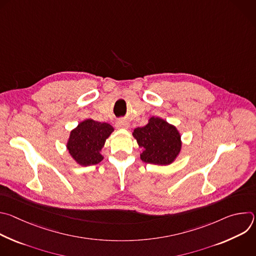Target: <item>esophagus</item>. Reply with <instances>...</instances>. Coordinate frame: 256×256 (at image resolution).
Wrapping results in <instances>:
<instances>
[{
	"label": "esophagus",
	"mask_w": 256,
	"mask_h": 256,
	"mask_svg": "<svg viewBox=\"0 0 256 256\" xmlns=\"http://www.w3.org/2000/svg\"><path fill=\"white\" fill-rule=\"evenodd\" d=\"M116 126L118 128H130V124H128V122H126V120H118V122H116Z\"/></svg>",
	"instance_id": "esophagus-1"
}]
</instances>
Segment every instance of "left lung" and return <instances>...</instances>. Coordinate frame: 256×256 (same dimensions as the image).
Instances as JSON below:
<instances>
[{
    "label": "left lung",
    "instance_id": "left-lung-1",
    "mask_svg": "<svg viewBox=\"0 0 256 256\" xmlns=\"http://www.w3.org/2000/svg\"><path fill=\"white\" fill-rule=\"evenodd\" d=\"M132 136L144 149L140 159L146 163L168 165L175 160L181 149L180 134L176 128L159 118H151L147 124L136 128Z\"/></svg>",
    "mask_w": 256,
    "mask_h": 256
}]
</instances>
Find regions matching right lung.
<instances>
[{"mask_svg": "<svg viewBox=\"0 0 256 256\" xmlns=\"http://www.w3.org/2000/svg\"><path fill=\"white\" fill-rule=\"evenodd\" d=\"M112 132L109 124L86 120L70 132L66 144L68 153L82 166L98 164L103 160L100 151Z\"/></svg>", "mask_w": 256, "mask_h": 256, "instance_id": "1", "label": "right lung"}]
</instances>
